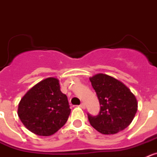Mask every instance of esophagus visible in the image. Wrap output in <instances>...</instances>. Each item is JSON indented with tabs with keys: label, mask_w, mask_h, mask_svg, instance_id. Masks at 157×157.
I'll list each match as a JSON object with an SVG mask.
<instances>
[{
	"label": "esophagus",
	"mask_w": 157,
	"mask_h": 157,
	"mask_svg": "<svg viewBox=\"0 0 157 157\" xmlns=\"http://www.w3.org/2000/svg\"><path fill=\"white\" fill-rule=\"evenodd\" d=\"M79 107H80V108H81V109H86V105H85V104H84V103H81V104H80Z\"/></svg>",
	"instance_id": "1"
}]
</instances>
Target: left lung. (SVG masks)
Returning a JSON list of instances; mask_svg holds the SVG:
<instances>
[{"mask_svg":"<svg viewBox=\"0 0 157 157\" xmlns=\"http://www.w3.org/2000/svg\"><path fill=\"white\" fill-rule=\"evenodd\" d=\"M90 80L101 106L98 116L88 113L91 126L103 134H114L127 128L138 110L135 96L112 76L98 74Z\"/></svg>","mask_w":157,"mask_h":157,"instance_id":"1","label":"left lung"}]
</instances>
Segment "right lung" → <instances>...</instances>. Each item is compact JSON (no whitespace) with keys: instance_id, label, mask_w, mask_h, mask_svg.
<instances>
[{"instance_id":"obj_1","label":"right lung","mask_w":157,"mask_h":157,"mask_svg":"<svg viewBox=\"0 0 157 157\" xmlns=\"http://www.w3.org/2000/svg\"><path fill=\"white\" fill-rule=\"evenodd\" d=\"M71 113L67 98L60 91L59 80L48 78L23 96L18 116L23 125L39 136H50L61 128Z\"/></svg>"}]
</instances>
